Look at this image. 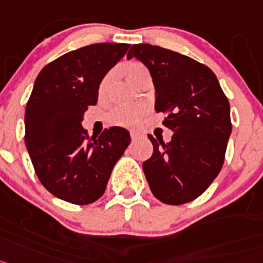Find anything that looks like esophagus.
Listing matches in <instances>:
<instances>
[{"label": "esophagus", "mask_w": 263, "mask_h": 263, "mask_svg": "<svg viewBox=\"0 0 263 263\" xmlns=\"http://www.w3.org/2000/svg\"><path fill=\"white\" fill-rule=\"evenodd\" d=\"M129 134H131V139H132V140H138V139L141 136V134L139 131H131V132H129Z\"/></svg>", "instance_id": "1"}]
</instances>
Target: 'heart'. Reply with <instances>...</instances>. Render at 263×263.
Returning a JSON list of instances; mask_svg holds the SVG:
<instances>
[{
	"instance_id": "b5f03b06",
	"label": "heart",
	"mask_w": 263,
	"mask_h": 263,
	"mask_svg": "<svg viewBox=\"0 0 263 263\" xmlns=\"http://www.w3.org/2000/svg\"><path fill=\"white\" fill-rule=\"evenodd\" d=\"M122 72L124 75V78L127 79L129 84H132L134 87H136L139 84V82H141L143 79L149 77V72H148L147 67L144 65H141L139 62H129L127 65H124L122 67ZM109 79L111 77L106 75V77L102 79L99 84V95H104L107 91V87L109 84ZM144 112L143 107H118V108L112 109L111 112L108 114L107 119L111 124L115 125H134L139 122V119L141 118Z\"/></svg>"
}]
</instances>
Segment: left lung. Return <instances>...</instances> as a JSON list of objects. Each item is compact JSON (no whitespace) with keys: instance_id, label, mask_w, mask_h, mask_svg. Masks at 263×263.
I'll return each mask as SVG.
<instances>
[{"instance_id":"obj_1","label":"left lung","mask_w":263,"mask_h":263,"mask_svg":"<svg viewBox=\"0 0 263 263\" xmlns=\"http://www.w3.org/2000/svg\"><path fill=\"white\" fill-rule=\"evenodd\" d=\"M135 57L149 70L155 109L172 129L170 143L148 135L154 154L143 163L156 198L170 205L186 204L202 195L222 168L232 134L229 100L211 68L180 52L132 45Z\"/></svg>"}]
</instances>
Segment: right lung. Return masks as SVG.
<instances>
[{
	"instance_id": "obj_1",
	"label": "right lung",
	"mask_w": 263,
	"mask_h": 263,
	"mask_svg": "<svg viewBox=\"0 0 263 263\" xmlns=\"http://www.w3.org/2000/svg\"><path fill=\"white\" fill-rule=\"evenodd\" d=\"M128 43H95L59 57L41 70L25 112V144L42 185L55 197L87 205L102 197L131 136L122 127L88 138L86 109L99 84L125 55Z\"/></svg>"
}]
</instances>
